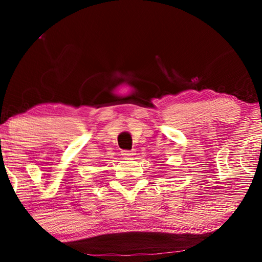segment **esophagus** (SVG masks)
<instances>
[{
  "label": "esophagus",
  "mask_w": 262,
  "mask_h": 262,
  "mask_svg": "<svg viewBox=\"0 0 262 262\" xmlns=\"http://www.w3.org/2000/svg\"><path fill=\"white\" fill-rule=\"evenodd\" d=\"M134 155L135 152L131 151V150H123V151H121V156H123L124 159H131Z\"/></svg>",
  "instance_id": "obj_1"
}]
</instances>
